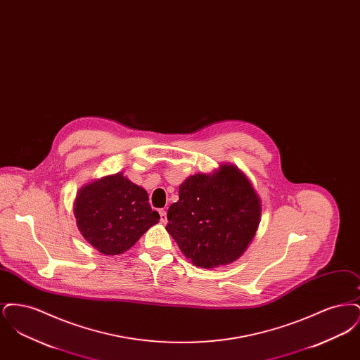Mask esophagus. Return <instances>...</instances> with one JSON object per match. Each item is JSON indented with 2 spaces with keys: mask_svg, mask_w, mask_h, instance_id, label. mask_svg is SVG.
I'll return each mask as SVG.
<instances>
[{
  "mask_svg": "<svg viewBox=\"0 0 360 360\" xmlns=\"http://www.w3.org/2000/svg\"><path fill=\"white\" fill-rule=\"evenodd\" d=\"M159 214H160V223H167V212H166L165 209H160V210H159Z\"/></svg>",
  "mask_w": 360,
  "mask_h": 360,
  "instance_id": "obj_1",
  "label": "esophagus"
}]
</instances>
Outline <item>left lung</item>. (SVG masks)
I'll list each match as a JSON object with an SVG mask.
<instances>
[{"label":"left lung","mask_w":360,"mask_h":360,"mask_svg":"<svg viewBox=\"0 0 360 360\" xmlns=\"http://www.w3.org/2000/svg\"><path fill=\"white\" fill-rule=\"evenodd\" d=\"M262 205L248 178L233 165L195 174L179 186L167 212V232L195 266L213 269L239 259L257 233Z\"/></svg>","instance_id":"1"}]
</instances>
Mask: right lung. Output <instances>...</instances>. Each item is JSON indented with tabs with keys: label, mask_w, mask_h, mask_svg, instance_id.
<instances>
[{
	"label": "right lung",
	"mask_w": 360,
	"mask_h": 360,
	"mask_svg": "<svg viewBox=\"0 0 360 360\" xmlns=\"http://www.w3.org/2000/svg\"><path fill=\"white\" fill-rule=\"evenodd\" d=\"M74 214L82 236L105 255L125 252L160 219L147 191L121 172L79 188Z\"/></svg>",
	"instance_id": "right-lung-1"
}]
</instances>
